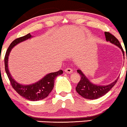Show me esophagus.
<instances>
[{
  "instance_id": "34e87169",
  "label": "esophagus",
  "mask_w": 127,
  "mask_h": 127,
  "mask_svg": "<svg viewBox=\"0 0 127 127\" xmlns=\"http://www.w3.org/2000/svg\"><path fill=\"white\" fill-rule=\"evenodd\" d=\"M64 71L65 73H73V69H71V68H70V67H67V68H66V69H64Z\"/></svg>"
}]
</instances>
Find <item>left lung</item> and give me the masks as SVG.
Here are the masks:
<instances>
[{"mask_svg": "<svg viewBox=\"0 0 127 127\" xmlns=\"http://www.w3.org/2000/svg\"><path fill=\"white\" fill-rule=\"evenodd\" d=\"M105 35L106 41H110L111 43L119 47L122 49L123 53H124V49L121 46L119 41L113 34H112L109 32H105ZM77 72L80 74L81 80L78 82V85L76 87V90L78 94L86 99H95L103 96L113 88V86L115 85L118 80L117 79L114 82L108 85H106V86H99V85H96L92 83L89 81L88 79H87V78L85 76V74L82 73L81 70L78 69Z\"/></svg>", "mask_w": 127, "mask_h": 127, "instance_id": "left-lung-1", "label": "left lung"}]
</instances>
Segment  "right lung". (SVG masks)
Returning <instances> with one entry per match:
<instances>
[{"label": "right lung", "mask_w": 127, "mask_h": 127, "mask_svg": "<svg viewBox=\"0 0 127 127\" xmlns=\"http://www.w3.org/2000/svg\"><path fill=\"white\" fill-rule=\"evenodd\" d=\"M31 37V35L29 33L24 36L17 38L12 42L9 47H8L5 55V72L9 78L12 86L18 94L31 101H37V100L44 99L49 95L54 87V79L58 76L63 74V71L62 70H60L57 72L47 74L46 76L44 77L42 80L39 81L38 82L30 85H22L21 84H19L13 79L8 69V58H9L10 51L12 48L16 44L25 40L28 39Z\"/></svg>", "instance_id": "right-lung-1"}]
</instances>
